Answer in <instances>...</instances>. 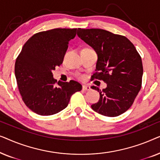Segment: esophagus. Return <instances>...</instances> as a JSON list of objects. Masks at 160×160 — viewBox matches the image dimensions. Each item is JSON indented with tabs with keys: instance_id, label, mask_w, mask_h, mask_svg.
Masks as SVG:
<instances>
[{
	"instance_id": "esophagus-1",
	"label": "esophagus",
	"mask_w": 160,
	"mask_h": 160,
	"mask_svg": "<svg viewBox=\"0 0 160 160\" xmlns=\"http://www.w3.org/2000/svg\"><path fill=\"white\" fill-rule=\"evenodd\" d=\"M82 89L84 91H89V90H90L91 88H90V87L87 86V85H83Z\"/></svg>"
}]
</instances>
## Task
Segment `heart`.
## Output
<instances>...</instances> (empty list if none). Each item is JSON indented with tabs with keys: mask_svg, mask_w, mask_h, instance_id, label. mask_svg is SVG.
I'll return each instance as SVG.
<instances>
[{
	"mask_svg": "<svg viewBox=\"0 0 160 160\" xmlns=\"http://www.w3.org/2000/svg\"><path fill=\"white\" fill-rule=\"evenodd\" d=\"M81 78H83V76H82V77H81Z\"/></svg>",
	"mask_w": 160,
	"mask_h": 160,
	"instance_id": "1",
	"label": "heart"
}]
</instances>
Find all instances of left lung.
<instances>
[{
  "label": "left lung",
  "mask_w": 160,
  "mask_h": 160,
  "mask_svg": "<svg viewBox=\"0 0 160 160\" xmlns=\"http://www.w3.org/2000/svg\"><path fill=\"white\" fill-rule=\"evenodd\" d=\"M77 35L98 54L97 72L93 78L102 80L106 88H92L100 93V100L92 108L100 114L114 117L132 106L141 88V58L126 37L102 29H81Z\"/></svg>",
  "instance_id": "8db88e82"
}]
</instances>
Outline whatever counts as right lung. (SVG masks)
Segmentation results:
<instances>
[{
  "mask_svg": "<svg viewBox=\"0 0 160 160\" xmlns=\"http://www.w3.org/2000/svg\"><path fill=\"white\" fill-rule=\"evenodd\" d=\"M77 29L56 28L35 34L24 44L15 62L17 86L26 106L41 116L66 108L71 95L82 86L75 81L58 82L52 71L62 63L68 42Z\"/></svg>",
  "mask_w": 160,
  "mask_h": 160,
  "instance_id": "right-lung-1",
  "label": "right lung"
}]
</instances>
